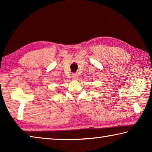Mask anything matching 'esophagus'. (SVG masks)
<instances>
[{"mask_svg": "<svg viewBox=\"0 0 152 152\" xmlns=\"http://www.w3.org/2000/svg\"><path fill=\"white\" fill-rule=\"evenodd\" d=\"M72 77L73 79H76L78 78V74L74 73V74H72Z\"/></svg>", "mask_w": 152, "mask_h": 152, "instance_id": "esophagus-1", "label": "esophagus"}]
</instances>
